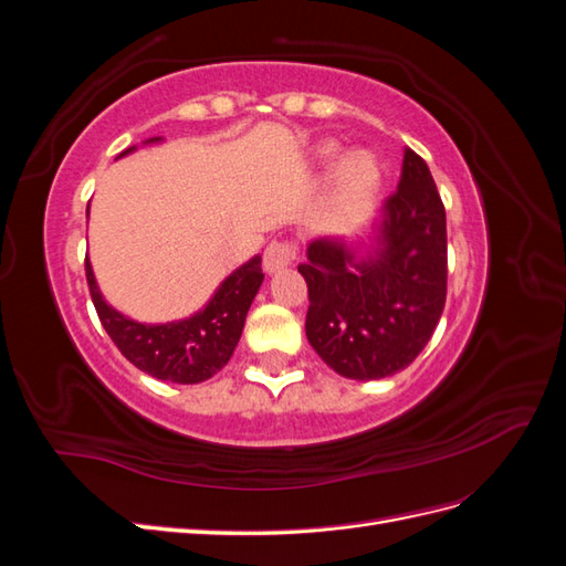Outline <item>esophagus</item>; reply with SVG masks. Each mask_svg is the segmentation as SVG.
<instances>
[{"instance_id": "esophagus-1", "label": "esophagus", "mask_w": 566, "mask_h": 566, "mask_svg": "<svg viewBox=\"0 0 566 566\" xmlns=\"http://www.w3.org/2000/svg\"><path fill=\"white\" fill-rule=\"evenodd\" d=\"M295 260V248L290 243L273 241L264 250V271L266 273H276L281 269H287Z\"/></svg>"}]
</instances>
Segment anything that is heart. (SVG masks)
Returning a JSON list of instances; mask_svg holds the SVG:
<instances>
[{"label": "heart", "instance_id": "heart-1", "mask_svg": "<svg viewBox=\"0 0 566 566\" xmlns=\"http://www.w3.org/2000/svg\"><path fill=\"white\" fill-rule=\"evenodd\" d=\"M339 153L337 144H323L318 156L323 163H331ZM382 184V165L375 153L366 148L347 150L335 167V191L337 198L347 205L368 200Z\"/></svg>", "mask_w": 566, "mask_h": 566}]
</instances>
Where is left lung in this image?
Here are the masks:
<instances>
[{
	"instance_id": "obj_1",
	"label": "left lung",
	"mask_w": 566,
	"mask_h": 566,
	"mask_svg": "<svg viewBox=\"0 0 566 566\" xmlns=\"http://www.w3.org/2000/svg\"><path fill=\"white\" fill-rule=\"evenodd\" d=\"M306 339L337 375L380 380L430 342L447 302V212L427 163L403 150L397 193L354 235H318L297 266Z\"/></svg>"
}]
</instances>
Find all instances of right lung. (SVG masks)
<instances>
[{"label":"right lung","mask_w":566,"mask_h":566,"mask_svg":"<svg viewBox=\"0 0 566 566\" xmlns=\"http://www.w3.org/2000/svg\"><path fill=\"white\" fill-rule=\"evenodd\" d=\"M160 142L163 136H153L142 146ZM134 150L136 146H129L115 160L129 156ZM262 281V254H254L245 264L233 269L217 285L212 297L191 316L167 323H142L108 304L96 283L87 256L92 302L115 347L123 352L127 361L150 375V378L177 385H198L210 380L212 375L229 364L238 339L243 335L245 316Z\"/></svg>","instance_id":"add662e5"}]
</instances>
